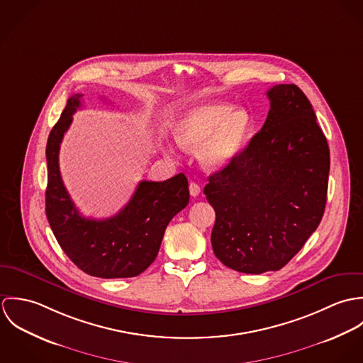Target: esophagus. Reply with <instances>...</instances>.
<instances>
[{
	"mask_svg": "<svg viewBox=\"0 0 363 363\" xmlns=\"http://www.w3.org/2000/svg\"><path fill=\"white\" fill-rule=\"evenodd\" d=\"M189 190H190V196H191V197H197V196L201 193L200 186H199L197 183H194V182H190V184H189Z\"/></svg>",
	"mask_w": 363,
	"mask_h": 363,
	"instance_id": "34e87169",
	"label": "esophagus"
}]
</instances>
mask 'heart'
<instances>
[{
  "mask_svg": "<svg viewBox=\"0 0 363 363\" xmlns=\"http://www.w3.org/2000/svg\"><path fill=\"white\" fill-rule=\"evenodd\" d=\"M252 130V117L242 107L208 102L186 110L173 125L176 143L187 151L197 150L207 169H222L245 147Z\"/></svg>",
  "mask_w": 363,
  "mask_h": 363,
  "instance_id": "1",
  "label": "heart"
}]
</instances>
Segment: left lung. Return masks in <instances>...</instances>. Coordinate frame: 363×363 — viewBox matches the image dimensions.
<instances>
[{
    "instance_id": "1",
    "label": "left lung",
    "mask_w": 363,
    "mask_h": 363,
    "mask_svg": "<svg viewBox=\"0 0 363 363\" xmlns=\"http://www.w3.org/2000/svg\"><path fill=\"white\" fill-rule=\"evenodd\" d=\"M269 111L249 145L208 177L216 259L246 274L278 271L317 229L327 201L330 150L306 95L272 86Z\"/></svg>"
}]
</instances>
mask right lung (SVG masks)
Here are the masks:
<instances>
[{"mask_svg":"<svg viewBox=\"0 0 363 363\" xmlns=\"http://www.w3.org/2000/svg\"><path fill=\"white\" fill-rule=\"evenodd\" d=\"M84 95H72L46 147V215L52 233L79 269L99 278H130L156 259L172 218L189 204V182L179 173L164 182H140L128 204L107 219L82 216L67 193L58 167L62 137Z\"/></svg>","mask_w":363,"mask_h":363,"instance_id":"right-lung-1","label":"right lung"}]
</instances>
